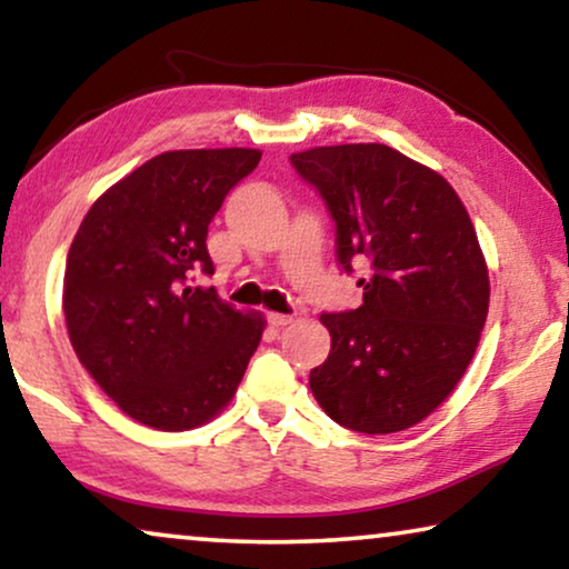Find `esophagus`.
<instances>
[{
    "mask_svg": "<svg viewBox=\"0 0 569 569\" xmlns=\"http://www.w3.org/2000/svg\"><path fill=\"white\" fill-rule=\"evenodd\" d=\"M295 321L292 316H284V313H269V323L277 326V329H282V326H290Z\"/></svg>",
    "mask_w": 569,
    "mask_h": 569,
    "instance_id": "esophagus-1",
    "label": "esophagus"
}]
</instances>
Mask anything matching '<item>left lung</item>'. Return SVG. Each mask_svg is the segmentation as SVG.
I'll return each mask as SVG.
<instances>
[{"label": "left lung", "instance_id": "obj_1", "mask_svg": "<svg viewBox=\"0 0 569 569\" xmlns=\"http://www.w3.org/2000/svg\"><path fill=\"white\" fill-rule=\"evenodd\" d=\"M337 222V256L360 279L362 306L323 313L331 352L310 391L333 422L388 435L415 427L453 393L479 347L489 271L463 201L446 178L388 144L295 152Z\"/></svg>", "mask_w": 569, "mask_h": 569}]
</instances>
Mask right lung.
Instances as JSON below:
<instances>
[{"label":"right lung","mask_w":569,"mask_h":569,"mask_svg":"<svg viewBox=\"0 0 569 569\" xmlns=\"http://www.w3.org/2000/svg\"><path fill=\"white\" fill-rule=\"evenodd\" d=\"M248 147L173 150L100 193L64 271L77 360L123 415L162 432L207 425L232 401L259 347L261 313L220 300L207 228L228 191L259 166Z\"/></svg>","instance_id":"obj_1"}]
</instances>
